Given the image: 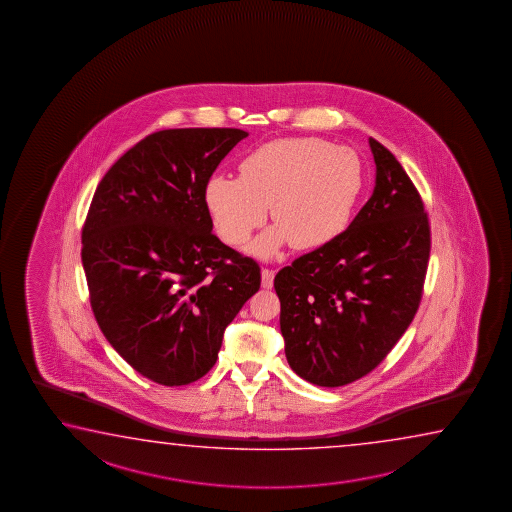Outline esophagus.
<instances>
[{
	"mask_svg": "<svg viewBox=\"0 0 512 512\" xmlns=\"http://www.w3.org/2000/svg\"><path fill=\"white\" fill-rule=\"evenodd\" d=\"M274 276H276V272L272 269L261 270V286L263 288H272L274 286Z\"/></svg>",
	"mask_w": 512,
	"mask_h": 512,
	"instance_id": "esophagus-1",
	"label": "esophagus"
}]
</instances>
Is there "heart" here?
<instances>
[{
    "label": "heart",
    "instance_id": "1",
    "mask_svg": "<svg viewBox=\"0 0 512 512\" xmlns=\"http://www.w3.org/2000/svg\"><path fill=\"white\" fill-rule=\"evenodd\" d=\"M364 186L355 150L321 138L276 139L252 150L238 177L215 175L206 184V206L224 242L240 247L267 218L278 222L252 252L272 256L285 243L315 249L344 233Z\"/></svg>",
    "mask_w": 512,
    "mask_h": 512
}]
</instances>
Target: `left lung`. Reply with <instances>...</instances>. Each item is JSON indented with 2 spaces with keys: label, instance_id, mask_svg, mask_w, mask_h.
Returning a JSON list of instances; mask_svg holds the SVG:
<instances>
[{
  "label": "left lung",
  "instance_id": "obj_1",
  "mask_svg": "<svg viewBox=\"0 0 512 512\" xmlns=\"http://www.w3.org/2000/svg\"><path fill=\"white\" fill-rule=\"evenodd\" d=\"M376 186L346 231L279 270L286 360L319 387L382 364L414 321L432 247L425 204L392 152L369 138Z\"/></svg>",
  "mask_w": 512,
  "mask_h": 512
}]
</instances>
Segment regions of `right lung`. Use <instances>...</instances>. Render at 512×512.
Instances as JSON below:
<instances>
[{"mask_svg": "<svg viewBox=\"0 0 512 512\" xmlns=\"http://www.w3.org/2000/svg\"><path fill=\"white\" fill-rule=\"evenodd\" d=\"M249 134L168 129L141 139L96 186L82 227L89 303L109 344L152 382L215 365L224 330L260 290V265L218 240L206 184Z\"/></svg>", "mask_w": 512, "mask_h": 512, "instance_id": "add662e5", "label": "right lung"}]
</instances>
